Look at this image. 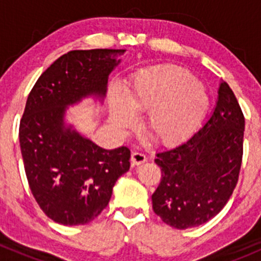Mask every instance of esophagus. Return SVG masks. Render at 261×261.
<instances>
[{
	"label": "esophagus",
	"instance_id": "esophagus-1",
	"mask_svg": "<svg viewBox=\"0 0 261 261\" xmlns=\"http://www.w3.org/2000/svg\"><path fill=\"white\" fill-rule=\"evenodd\" d=\"M147 160L146 155L143 154V152H139V151H134L131 154V164L133 165H140L143 163H145Z\"/></svg>",
	"mask_w": 261,
	"mask_h": 261
}]
</instances>
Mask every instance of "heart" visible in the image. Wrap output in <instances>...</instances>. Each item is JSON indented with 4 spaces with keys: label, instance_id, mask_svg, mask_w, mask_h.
Instances as JSON below:
<instances>
[{
    "label": "heart",
    "instance_id": "heart-1",
    "mask_svg": "<svg viewBox=\"0 0 261 261\" xmlns=\"http://www.w3.org/2000/svg\"><path fill=\"white\" fill-rule=\"evenodd\" d=\"M208 105L206 89L188 70L165 65L138 75L123 97L112 96L111 121L118 130H131L136 126L133 114H145L144 127L150 138L173 145L201 125Z\"/></svg>",
    "mask_w": 261,
    "mask_h": 261
}]
</instances>
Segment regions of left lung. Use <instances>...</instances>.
I'll list each match as a JSON object with an SVG mask.
<instances>
[{"label": "left lung", "instance_id": "1", "mask_svg": "<svg viewBox=\"0 0 261 261\" xmlns=\"http://www.w3.org/2000/svg\"><path fill=\"white\" fill-rule=\"evenodd\" d=\"M245 118L226 82H221L211 117L188 140L158 152L162 179L152 210L178 230L215 217L230 199L243 162Z\"/></svg>", "mask_w": 261, "mask_h": 261}]
</instances>
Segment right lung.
<instances>
[{
  "label": "right lung",
  "mask_w": 261,
  "mask_h": 261,
  "mask_svg": "<svg viewBox=\"0 0 261 261\" xmlns=\"http://www.w3.org/2000/svg\"><path fill=\"white\" fill-rule=\"evenodd\" d=\"M125 50H72L40 75L20 121L21 154L31 193L62 225H86L109 204L116 180L130 169L126 146L102 149L64 125L65 110L87 96L103 98Z\"/></svg>",
  "instance_id": "obj_1"
}]
</instances>
